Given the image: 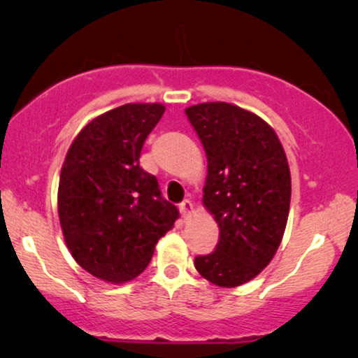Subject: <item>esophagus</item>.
Wrapping results in <instances>:
<instances>
[{"instance_id": "esophagus-1", "label": "esophagus", "mask_w": 358, "mask_h": 358, "mask_svg": "<svg viewBox=\"0 0 358 358\" xmlns=\"http://www.w3.org/2000/svg\"><path fill=\"white\" fill-rule=\"evenodd\" d=\"M179 210H180V213H182L184 218H189L194 212V205H192V202H190V200H184V202L179 205Z\"/></svg>"}]
</instances>
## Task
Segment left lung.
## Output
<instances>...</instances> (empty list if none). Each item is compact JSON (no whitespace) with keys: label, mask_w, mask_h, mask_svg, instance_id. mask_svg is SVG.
Returning a JSON list of instances; mask_svg holds the SVG:
<instances>
[{"label":"left lung","mask_w":358,"mask_h":358,"mask_svg":"<svg viewBox=\"0 0 358 358\" xmlns=\"http://www.w3.org/2000/svg\"><path fill=\"white\" fill-rule=\"evenodd\" d=\"M185 114L207 155L202 202L220 228L217 249L194 266L215 285L239 287L282 243L292 197L287 155L272 127L241 107L202 102Z\"/></svg>","instance_id":"obj_1"}]
</instances>
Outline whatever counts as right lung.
I'll return each instance as SVG.
<instances>
[{
  "label": "right lung",
  "mask_w": 358,
  "mask_h": 358,
  "mask_svg": "<svg viewBox=\"0 0 358 358\" xmlns=\"http://www.w3.org/2000/svg\"><path fill=\"white\" fill-rule=\"evenodd\" d=\"M166 107L124 104L83 127L63 161L58 217L68 251L96 278L134 280L179 217L140 153Z\"/></svg>",
  "instance_id": "1"
}]
</instances>
